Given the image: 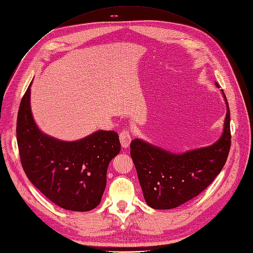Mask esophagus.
Segmentation results:
<instances>
[{
    "label": "esophagus",
    "mask_w": 253,
    "mask_h": 253,
    "mask_svg": "<svg viewBox=\"0 0 253 253\" xmlns=\"http://www.w3.org/2000/svg\"><path fill=\"white\" fill-rule=\"evenodd\" d=\"M119 138H120V142H121L122 147H124V148L129 147L130 142H131V138H132L131 133H130L129 130H127V129L122 130L119 134Z\"/></svg>",
    "instance_id": "esophagus-1"
}]
</instances>
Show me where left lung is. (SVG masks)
<instances>
[{"instance_id": "left-lung-1", "label": "left lung", "mask_w": 253, "mask_h": 253, "mask_svg": "<svg viewBox=\"0 0 253 253\" xmlns=\"http://www.w3.org/2000/svg\"><path fill=\"white\" fill-rule=\"evenodd\" d=\"M222 95L227 113L223 133L214 144L177 154L141 139L132 140L130 154L151 208H176L201 194L222 170L231 144L230 110L223 89Z\"/></svg>"}]
</instances>
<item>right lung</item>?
Segmentation results:
<instances>
[{
	"instance_id": "1",
	"label": "right lung",
	"mask_w": 253,
	"mask_h": 253,
	"mask_svg": "<svg viewBox=\"0 0 253 253\" xmlns=\"http://www.w3.org/2000/svg\"><path fill=\"white\" fill-rule=\"evenodd\" d=\"M20 103L17 143L21 164L33 185L52 203L86 212L101 203L107 169L121 149L115 131L100 130L77 141H62L40 131L31 112L30 86Z\"/></svg>"
}]
</instances>
